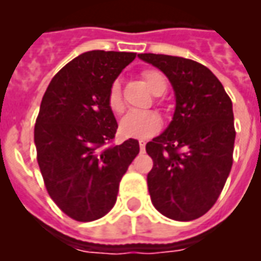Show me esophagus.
I'll return each instance as SVG.
<instances>
[{
	"instance_id": "esophagus-1",
	"label": "esophagus",
	"mask_w": 261,
	"mask_h": 261,
	"mask_svg": "<svg viewBox=\"0 0 261 261\" xmlns=\"http://www.w3.org/2000/svg\"><path fill=\"white\" fill-rule=\"evenodd\" d=\"M145 146H146V142L145 141H139V149H141V151H145Z\"/></svg>"
}]
</instances>
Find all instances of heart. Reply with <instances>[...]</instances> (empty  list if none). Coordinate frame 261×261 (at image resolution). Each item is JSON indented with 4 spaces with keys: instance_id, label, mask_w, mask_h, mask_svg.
Returning <instances> with one entry per match:
<instances>
[{
    "instance_id": "1",
    "label": "heart",
    "mask_w": 261,
    "mask_h": 261,
    "mask_svg": "<svg viewBox=\"0 0 261 261\" xmlns=\"http://www.w3.org/2000/svg\"><path fill=\"white\" fill-rule=\"evenodd\" d=\"M142 77L149 89L160 96L167 90V79L159 70H143ZM108 107L115 114L123 111L122 87L119 80H115L108 89ZM161 128V118L154 111H133L120 120V133L128 138H149Z\"/></svg>"
}]
</instances>
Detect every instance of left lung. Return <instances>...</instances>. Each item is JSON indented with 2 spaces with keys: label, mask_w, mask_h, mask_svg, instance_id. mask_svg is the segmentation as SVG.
Instances as JSON below:
<instances>
[{
  "label": "left lung",
  "mask_w": 261,
  "mask_h": 261,
  "mask_svg": "<svg viewBox=\"0 0 261 261\" xmlns=\"http://www.w3.org/2000/svg\"><path fill=\"white\" fill-rule=\"evenodd\" d=\"M171 81L173 119L147 142L153 160L147 174L151 202L174 221H192L214 206L233 165L234 116L231 100L210 69L192 59L139 54Z\"/></svg>",
  "instance_id": "left-lung-1"
}]
</instances>
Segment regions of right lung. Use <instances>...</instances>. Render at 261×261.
Masks as SVG:
<instances>
[{"label":"right lung","mask_w":261,"mask_h":261,"mask_svg":"<svg viewBox=\"0 0 261 261\" xmlns=\"http://www.w3.org/2000/svg\"><path fill=\"white\" fill-rule=\"evenodd\" d=\"M135 53L93 50L79 55L51 80L35 123L36 159L55 204L90 222L114 207L119 182L139 153L137 139L114 145L118 123L108 89Z\"/></svg>","instance_id":"obj_1"}]
</instances>
